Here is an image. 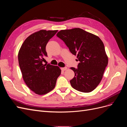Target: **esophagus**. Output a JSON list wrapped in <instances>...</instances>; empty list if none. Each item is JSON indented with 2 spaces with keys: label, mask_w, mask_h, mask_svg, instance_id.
Segmentation results:
<instances>
[{
  "label": "esophagus",
  "mask_w": 127,
  "mask_h": 127,
  "mask_svg": "<svg viewBox=\"0 0 127 127\" xmlns=\"http://www.w3.org/2000/svg\"><path fill=\"white\" fill-rule=\"evenodd\" d=\"M67 67H63V68H61V70L64 71V70H67Z\"/></svg>",
  "instance_id": "obj_1"
}]
</instances>
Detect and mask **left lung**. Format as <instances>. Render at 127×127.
<instances>
[{"mask_svg": "<svg viewBox=\"0 0 127 127\" xmlns=\"http://www.w3.org/2000/svg\"><path fill=\"white\" fill-rule=\"evenodd\" d=\"M57 36L80 62L77 68H71L75 72L70 80L71 86L84 93L93 91L100 83L108 64L103 42L97 36L79 28L61 30Z\"/></svg>", "mask_w": 127, "mask_h": 127, "instance_id": "obj_1", "label": "left lung"}]
</instances>
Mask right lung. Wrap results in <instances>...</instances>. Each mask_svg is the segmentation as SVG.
<instances>
[{
    "label": "right lung",
    "instance_id": "1",
    "mask_svg": "<svg viewBox=\"0 0 127 127\" xmlns=\"http://www.w3.org/2000/svg\"><path fill=\"white\" fill-rule=\"evenodd\" d=\"M58 30H40L25 39L18 55V63L26 85L38 95L52 91L61 74L59 67L43 64V57H47L45 47Z\"/></svg>",
    "mask_w": 127,
    "mask_h": 127
}]
</instances>
